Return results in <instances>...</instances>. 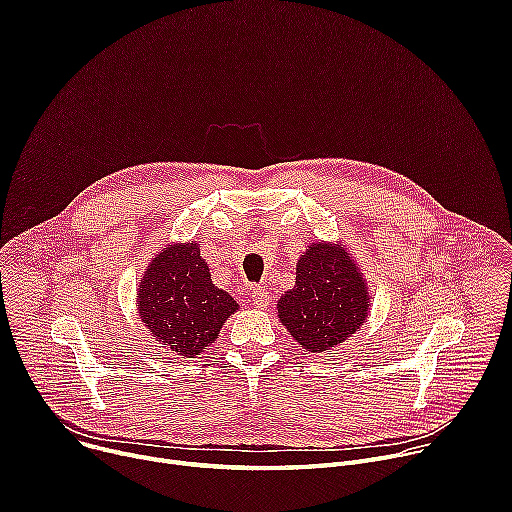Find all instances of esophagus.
<instances>
[{
    "instance_id": "1",
    "label": "esophagus",
    "mask_w": 512,
    "mask_h": 512,
    "mask_svg": "<svg viewBox=\"0 0 512 512\" xmlns=\"http://www.w3.org/2000/svg\"><path fill=\"white\" fill-rule=\"evenodd\" d=\"M251 300H253V304H255L257 308H267L271 296H269V291H267L265 287H255Z\"/></svg>"
}]
</instances>
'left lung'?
<instances>
[{
    "instance_id": "obj_1",
    "label": "left lung",
    "mask_w": 512,
    "mask_h": 512,
    "mask_svg": "<svg viewBox=\"0 0 512 512\" xmlns=\"http://www.w3.org/2000/svg\"><path fill=\"white\" fill-rule=\"evenodd\" d=\"M371 314L367 277L340 241L310 243L296 265V285L277 302V318L306 352L346 342Z\"/></svg>"
}]
</instances>
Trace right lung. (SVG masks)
<instances>
[{
  "mask_svg": "<svg viewBox=\"0 0 512 512\" xmlns=\"http://www.w3.org/2000/svg\"><path fill=\"white\" fill-rule=\"evenodd\" d=\"M137 314L150 334L180 356H196L210 346L239 310L229 291L210 279L200 247L168 243L150 261L137 285Z\"/></svg>",
  "mask_w": 512,
  "mask_h": 512,
  "instance_id": "1",
  "label": "right lung"
}]
</instances>
